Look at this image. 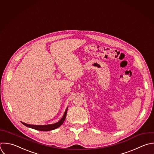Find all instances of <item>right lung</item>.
Instances as JSON below:
<instances>
[{
	"mask_svg": "<svg viewBox=\"0 0 154 154\" xmlns=\"http://www.w3.org/2000/svg\"><path fill=\"white\" fill-rule=\"evenodd\" d=\"M68 107L66 109L64 114L62 116V118L60 119V120L59 121H58L57 122L55 123V124H49V125H29V124H25L24 122L21 123L24 125L26 127H27L29 128H32V129H35L36 130H39V131H51V130H55L57 128H59L60 126H61V125L63 123V122L65 121V119L66 118V113H67V110H68Z\"/></svg>",
	"mask_w": 154,
	"mask_h": 154,
	"instance_id": "add662e5",
	"label": "right lung"
}]
</instances>
